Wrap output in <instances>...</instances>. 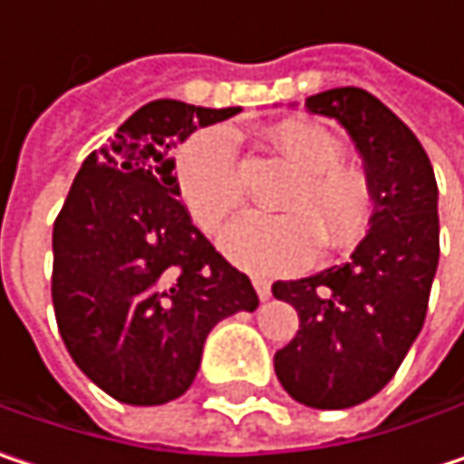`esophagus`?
<instances>
[{
	"mask_svg": "<svg viewBox=\"0 0 464 464\" xmlns=\"http://www.w3.org/2000/svg\"><path fill=\"white\" fill-rule=\"evenodd\" d=\"M252 285H255V293L260 301H268L271 298V279L266 276H252Z\"/></svg>",
	"mask_w": 464,
	"mask_h": 464,
	"instance_id": "34e87169",
	"label": "esophagus"
}]
</instances>
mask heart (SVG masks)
Listing matches in <instances>:
<instances>
[{
	"label": "heart",
	"mask_w": 464,
	"mask_h": 464,
	"mask_svg": "<svg viewBox=\"0 0 464 464\" xmlns=\"http://www.w3.org/2000/svg\"><path fill=\"white\" fill-rule=\"evenodd\" d=\"M268 140L298 171L282 198L287 212H246L220 238L236 266L260 274L304 268L323 238L327 246H346L371 218L368 182L341 163L333 134L306 121H282L268 129ZM174 177L188 212L207 233L220 231L244 198L236 140L223 126L179 147Z\"/></svg>",
	"instance_id": "obj_1"
}]
</instances>
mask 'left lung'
<instances>
[{"label":"left lung","instance_id":"8db88e82","mask_svg":"<svg viewBox=\"0 0 464 464\" xmlns=\"http://www.w3.org/2000/svg\"><path fill=\"white\" fill-rule=\"evenodd\" d=\"M306 110L346 129L376 209L349 263L274 282V298L301 320L274 371L304 406L352 409L387 387L424 324L440 255L438 185L414 131L368 91H323Z\"/></svg>","mask_w":464,"mask_h":464}]
</instances>
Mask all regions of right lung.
<instances>
[{"mask_svg": "<svg viewBox=\"0 0 464 464\" xmlns=\"http://www.w3.org/2000/svg\"><path fill=\"white\" fill-rule=\"evenodd\" d=\"M238 107L158 99L91 152L53 226V309L77 368L129 406H160L193 384L209 330L255 312L246 274L179 201L174 147Z\"/></svg>", "mask_w": 464, "mask_h": 464, "instance_id": "1", "label": "right lung"}]
</instances>
